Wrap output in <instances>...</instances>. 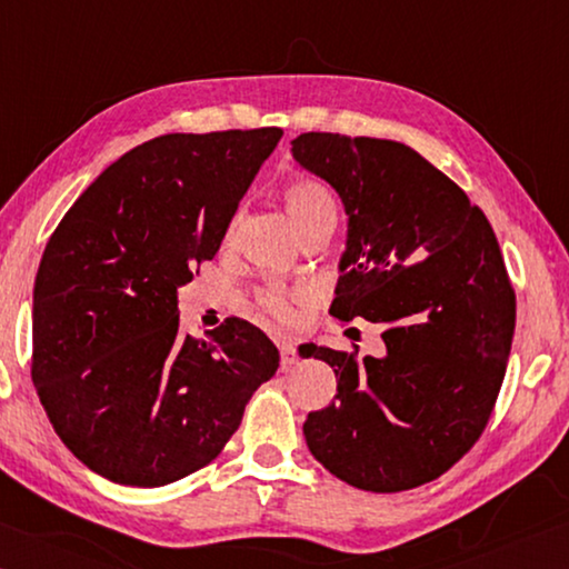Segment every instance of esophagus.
<instances>
[{
	"instance_id": "obj_1",
	"label": "esophagus",
	"mask_w": 569,
	"mask_h": 569,
	"mask_svg": "<svg viewBox=\"0 0 569 569\" xmlns=\"http://www.w3.org/2000/svg\"><path fill=\"white\" fill-rule=\"evenodd\" d=\"M279 357H282V370H290V367L297 365V360H300V355H297V350L290 342L279 345Z\"/></svg>"
}]
</instances>
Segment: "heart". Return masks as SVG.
Returning a JSON list of instances; mask_svg holds the SVG:
<instances>
[{
    "label": "heart",
    "instance_id": "heart-1",
    "mask_svg": "<svg viewBox=\"0 0 569 569\" xmlns=\"http://www.w3.org/2000/svg\"><path fill=\"white\" fill-rule=\"evenodd\" d=\"M282 202L295 229L310 224L315 219H335L337 222V204L332 192L312 177L292 179L282 189ZM257 305L259 310L277 322H287L292 317V297L282 290H274V287L257 292Z\"/></svg>",
    "mask_w": 569,
    "mask_h": 569
}]
</instances>
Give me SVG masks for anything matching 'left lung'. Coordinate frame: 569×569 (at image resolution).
<instances>
[{"label": "left lung", "mask_w": 569, "mask_h": 569, "mask_svg": "<svg viewBox=\"0 0 569 569\" xmlns=\"http://www.w3.org/2000/svg\"><path fill=\"white\" fill-rule=\"evenodd\" d=\"M292 154L350 214L330 312L382 325L387 347H302L337 375L332 405L307 415V447L367 492L432 482L480 440L505 380L515 290L500 244L482 209L412 147L305 132Z\"/></svg>", "instance_id": "left-lung-1"}]
</instances>
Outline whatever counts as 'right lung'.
I'll use <instances>...</instances> for the list:
<instances>
[{
  "label": "right lung",
  "instance_id": "1",
  "mask_svg": "<svg viewBox=\"0 0 569 569\" xmlns=\"http://www.w3.org/2000/svg\"><path fill=\"white\" fill-rule=\"evenodd\" d=\"M282 129L162 134L109 164L67 209L34 279L32 382L77 460L162 487L224 450L279 352L229 317L179 332L177 287L209 262Z\"/></svg>",
  "mask_w": 569,
  "mask_h": 569
}]
</instances>
